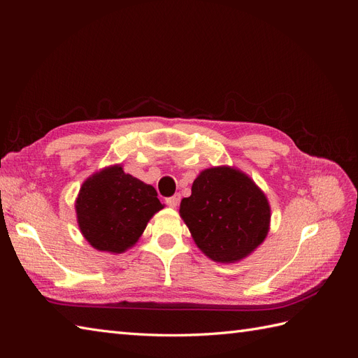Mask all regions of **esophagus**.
<instances>
[{"label": "esophagus", "instance_id": "34e87169", "mask_svg": "<svg viewBox=\"0 0 358 358\" xmlns=\"http://www.w3.org/2000/svg\"><path fill=\"white\" fill-rule=\"evenodd\" d=\"M179 201H180V196H179V194H176V196H173V197H169V199L166 200V203L170 206V208H178Z\"/></svg>", "mask_w": 358, "mask_h": 358}]
</instances>
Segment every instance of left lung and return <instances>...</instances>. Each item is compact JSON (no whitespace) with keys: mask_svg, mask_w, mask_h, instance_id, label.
I'll return each instance as SVG.
<instances>
[{"mask_svg":"<svg viewBox=\"0 0 358 358\" xmlns=\"http://www.w3.org/2000/svg\"><path fill=\"white\" fill-rule=\"evenodd\" d=\"M179 213L201 252L218 263L241 262L264 242L270 229L266 194L229 166L203 170Z\"/></svg>","mask_w":358,"mask_h":358,"instance_id":"obj_1","label":"left lung"}]
</instances>
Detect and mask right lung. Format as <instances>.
I'll use <instances>...</instances> for the list:
<instances>
[{
    "instance_id": "obj_1",
    "label": "right lung",
    "mask_w": 358,
    "mask_h": 358,
    "mask_svg": "<svg viewBox=\"0 0 358 358\" xmlns=\"http://www.w3.org/2000/svg\"><path fill=\"white\" fill-rule=\"evenodd\" d=\"M157 196L152 185L128 175L122 166L106 167L82 183L76 199L79 229L96 251L122 254L164 208Z\"/></svg>"
}]
</instances>
